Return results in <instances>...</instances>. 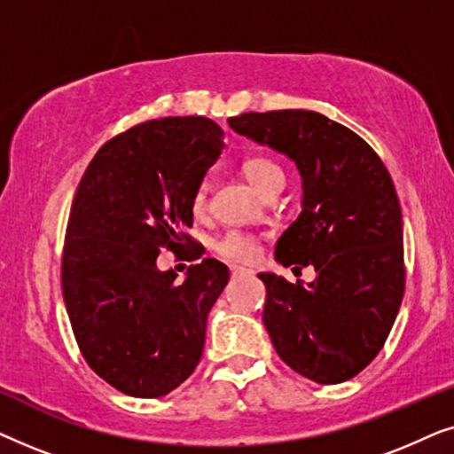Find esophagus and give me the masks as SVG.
Wrapping results in <instances>:
<instances>
[{
  "instance_id": "obj_1",
  "label": "esophagus",
  "mask_w": 454,
  "mask_h": 454,
  "mask_svg": "<svg viewBox=\"0 0 454 454\" xmlns=\"http://www.w3.org/2000/svg\"><path fill=\"white\" fill-rule=\"evenodd\" d=\"M250 269H246V266H238V264H233L231 266V275L233 277H238V275H250Z\"/></svg>"
}]
</instances>
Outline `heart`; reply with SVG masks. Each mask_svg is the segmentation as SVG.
<instances>
[{
	"label": "heart",
	"mask_w": 454,
	"mask_h": 454,
	"mask_svg": "<svg viewBox=\"0 0 454 454\" xmlns=\"http://www.w3.org/2000/svg\"><path fill=\"white\" fill-rule=\"evenodd\" d=\"M244 176L254 188H256L262 196H269L272 192L283 190L285 185V171L278 167L275 160L266 157H252L247 159L244 167ZM192 210L194 215H202L207 210V184H202L196 190L194 198H192ZM215 252L227 260H235V262H250L256 258L258 244L250 235L239 231H229L223 235L221 239L215 241Z\"/></svg>",
	"instance_id": "1"
}]
</instances>
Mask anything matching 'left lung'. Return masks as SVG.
I'll list each match as a JSON object with an SVG mask.
<instances>
[{
    "label": "left lung",
    "instance_id": "left-lung-1",
    "mask_svg": "<svg viewBox=\"0 0 454 454\" xmlns=\"http://www.w3.org/2000/svg\"><path fill=\"white\" fill-rule=\"evenodd\" d=\"M229 126L294 160L301 177V213L278 238L275 260L312 264L316 278L294 285L258 275L272 345L309 380H349L382 349L405 291L393 179L368 142L316 111H250Z\"/></svg>",
    "mask_w": 454,
    "mask_h": 454
}]
</instances>
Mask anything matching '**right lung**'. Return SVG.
Returning a JSON list of instances; mask_svg holds the SVG:
<instances>
[{"label": "right lung", "mask_w": 454, "mask_h": 454, "mask_svg": "<svg viewBox=\"0 0 454 454\" xmlns=\"http://www.w3.org/2000/svg\"><path fill=\"white\" fill-rule=\"evenodd\" d=\"M223 136L202 115L145 121L109 140L78 185L61 260L66 309L86 364L129 396L171 393L202 357L229 269L204 258L176 283L157 258L196 246L184 229Z\"/></svg>", "instance_id": "1"}]
</instances>
